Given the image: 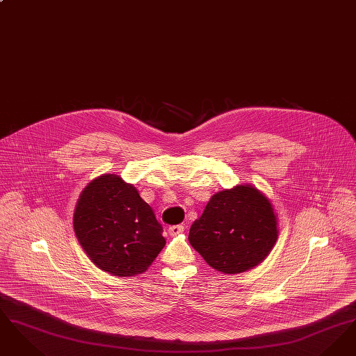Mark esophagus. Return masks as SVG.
Masks as SVG:
<instances>
[{
    "label": "esophagus",
    "mask_w": 356,
    "mask_h": 356,
    "mask_svg": "<svg viewBox=\"0 0 356 356\" xmlns=\"http://www.w3.org/2000/svg\"><path fill=\"white\" fill-rule=\"evenodd\" d=\"M181 232H184V225H172V227L168 228V234H170V236H176V235H179Z\"/></svg>",
    "instance_id": "esophagus-1"
}]
</instances>
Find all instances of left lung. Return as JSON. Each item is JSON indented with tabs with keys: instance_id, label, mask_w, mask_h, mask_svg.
Wrapping results in <instances>:
<instances>
[{
	"instance_id": "left-lung-1",
	"label": "left lung",
	"mask_w": 356,
	"mask_h": 356,
	"mask_svg": "<svg viewBox=\"0 0 356 356\" xmlns=\"http://www.w3.org/2000/svg\"><path fill=\"white\" fill-rule=\"evenodd\" d=\"M279 236L270 199L251 184L215 193L188 240L213 270L235 275L259 266Z\"/></svg>"
}]
</instances>
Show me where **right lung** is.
I'll return each instance as SVG.
<instances>
[{
    "instance_id": "right-lung-1",
    "label": "right lung",
    "mask_w": 356,
    "mask_h": 356,
    "mask_svg": "<svg viewBox=\"0 0 356 356\" xmlns=\"http://www.w3.org/2000/svg\"><path fill=\"white\" fill-rule=\"evenodd\" d=\"M74 234L92 263L113 276L147 271L165 245L163 227L134 184L105 173L81 192L74 215Z\"/></svg>"
}]
</instances>
